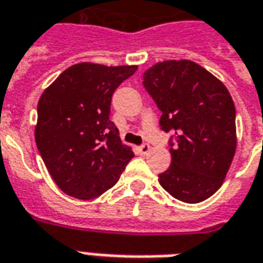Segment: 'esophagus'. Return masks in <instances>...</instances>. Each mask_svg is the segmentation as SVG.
Instances as JSON below:
<instances>
[{
	"label": "esophagus",
	"instance_id": "obj_1",
	"mask_svg": "<svg viewBox=\"0 0 263 263\" xmlns=\"http://www.w3.org/2000/svg\"><path fill=\"white\" fill-rule=\"evenodd\" d=\"M137 149H139V153L141 154V155H147V154L149 153V145H148L147 143H144L141 144Z\"/></svg>",
	"mask_w": 263,
	"mask_h": 263
}]
</instances>
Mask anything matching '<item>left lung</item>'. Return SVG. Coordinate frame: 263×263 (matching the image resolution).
I'll return each mask as SVG.
<instances>
[{
    "instance_id": "obj_1",
    "label": "left lung",
    "mask_w": 263,
    "mask_h": 263,
    "mask_svg": "<svg viewBox=\"0 0 263 263\" xmlns=\"http://www.w3.org/2000/svg\"><path fill=\"white\" fill-rule=\"evenodd\" d=\"M162 115L171 166L159 183L179 201L197 204L222 185L236 153V108L228 88L191 61H166L143 76Z\"/></svg>"
}]
</instances>
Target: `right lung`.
<instances>
[{
    "label": "right lung",
    "mask_w": 263,
    "mask_h": 263,
    "mask_svg": "<svg viewBox=\"0 0 263 263\" xmlns=\"http://www.w3.org/2000/svg\"><path fill=\"white\" fill-rule=\"evenodd\" d=\"M137 66L78 64L59 74L37 105L34 137L61 190L96 198L119 180L134 157L109 120L112 94Z\"/></svg>",
    "instance_id": "right-lung-1"
}]
</instances>
